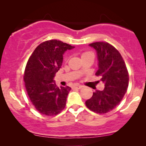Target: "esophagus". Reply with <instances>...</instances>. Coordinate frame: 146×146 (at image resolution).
<instances>
[{
    "label": "esophagus",
    "instance_id": "34e87169",
    "mask_svg": "<svg viewBox=\"0 0 146 146\" xmlns=\"http://www.w3.org/2000/svg\"><path fill=\"white\" fill-rule=\"evenodd\" d=\"M82 87H83L82 85H75L74 86V88H78V89H80V88H82Z\"/></svg>",
    "mask_w": 146,
    "mask_h": 146
}]
</instances>
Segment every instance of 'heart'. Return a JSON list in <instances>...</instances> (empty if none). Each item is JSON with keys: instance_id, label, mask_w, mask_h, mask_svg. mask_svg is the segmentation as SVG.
I'll return each instance as SVG.
<instances>
[{"instance_id": "b5f03b06", "label": "heart", "mask_w": 146, "mask_h": 146, "mask_svg": "<svg viewBox=\"0 0 146 146\" xmlns=\"http://www.w3.org/2000/svg\"><path fill=\"white\" fill-rule=\"evenodd\" d=\"M90 54H93V53H91V52L90 51H84L82 53L81 55V58H84V57H86L87 56H88V55H90Z\"/></svg>"}]
</instances>
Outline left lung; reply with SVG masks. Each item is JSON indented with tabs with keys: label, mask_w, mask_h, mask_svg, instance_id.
<instances>
[{
	"label": "left lung",
	"mask_w": 146,
	"mask_h": 146,
	"mask_svg": "<svg viewBox=\"0 0 146 146\" xmlns=\"http://www.w3.org/2000/svg\"><path fill=\"white\" fill-rule=\"evenodd\" d=\"M96 50L99 68L95 75L101 77L104 89L95 90L92 98L86 101L88 109L96 113L111 111L123 99L129 83V74L124 60L119 52L106 42L89 44Z\"/></svg>",
	"instance_id": "8db88e82"
}]
</instances>
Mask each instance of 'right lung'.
<instances>
[{"label":"right lung","instance_id":"obj_1","mask_svg":"<svg viewBox=\"0 0 146 146\" xmlns=\"http://www.w3.org/2000/svg\"><path fill=\"white\" fill-rule=\"evenodd\" d=\"M73 48L57 40H46L37 46L28 60L23 77L25 88L33 106L42 115L53 116L64 109L71 88L58 87L53 78L61 68L64 53Z\"/></svg>","mask_w":146,"mask_h":146}]
</instances>
